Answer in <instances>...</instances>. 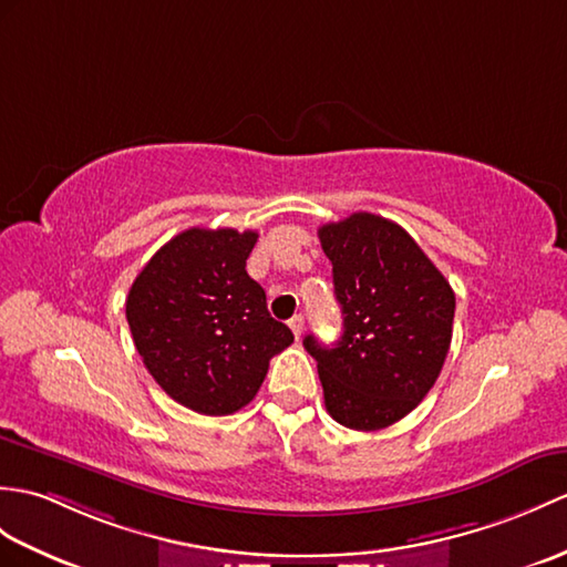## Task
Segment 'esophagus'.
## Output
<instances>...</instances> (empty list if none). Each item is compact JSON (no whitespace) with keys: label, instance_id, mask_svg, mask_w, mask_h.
<instances>
[{"label":"esophagus","instance_id":"obj_1","mask_svg":"<svg viewBox=\"0 0 567 567\" xmlns=\"http://www.w3.org/2000/svg\"><path fill=\"white\" fill-rule=\"evenodd\" d=\"M289 328H292V333H295V338L299 340L301 331H305V316H301V313L292 316V319H289Z\"/></svg>","mask_w":567,"mask_h":567}]
</instances>
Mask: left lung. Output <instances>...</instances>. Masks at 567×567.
I'll return each instance as SVG.
<instances>
[{
	"label": "left lung",
	"mask_w": 567,
	"mask_h": 567,
	"mask_svg": "<svg viewBox=\"0 0 567 567\" xmlns=\"http://www.w3.org/2000/svg\"><path fill=\"white\" fill-rule=\"evenodd\" d=\"M333 266L343 336L305 348L319 364L326 411L350 430L399 423L427 396L452 343L456 297L396 221L354 213L319 229Z\"/></svg>",
	"instance_id": "left-lung-1"
}]
</instances>
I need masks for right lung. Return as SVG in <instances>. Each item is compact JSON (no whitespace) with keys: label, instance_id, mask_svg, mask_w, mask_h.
<instances>
[{"label":"right lung","instance_id":"1","mask_svg":"<svg viewBox=\"0 0 567 567\" xmlns=\"http://www.w3.org/2000/svg\"><path fill=\"white\" fill-rule=\"evenodd\" d=\"M256 241L251 229H186L130 287L125 316L144 367L195 413L229 415L251 403L272 354L295 340L246 272Z\"/></svg>","mask_w":567,"mask_h":567}]
</instances>
